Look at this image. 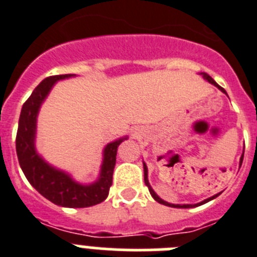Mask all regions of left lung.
<instances>
[{"mask_svg": "<svg viewBox=\"0 0 257 257\" xmlns=\"http://www.w3.org/2000/svg\"><path fill=\"white\" fill-rule=\"evenodd\" d=\"M199 74H202V77H203V79H206V81H207V82H210L211 85L216 86V87L219 88L220 91L224 92V94H225V95H228V94H226L225 90H224V88H222L221 86L217 85V83L215 82V81H213V79L211 78V77L208 76L207 73H199ZM242 161H243V154H242V157H240L239 165H242ZM143 167H144V181H145V185H147V187L149 188V193H151V196L153 197V198L156 199V201L158 202V203H161V205L169 206V207H176V208H192V207H197V206L205 205V203H207V202H210V201H212V199L216 198V197L219 196V194H220V193H217V194H215V196L210 197V198L205 199V201L199 202V203H194V205H174V203H169V202L163 201V199L161 198V197H158V194H157V193L154 192V190H153V188L151 187V184H149V180H148V167H147V165H145V162H143Z\"/></svg>", "mask_w": 257, "mask_h": 257, "instance_id": "obj_1", "label": "left lung"}]
</instances>
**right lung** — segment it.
<instances>
[{"label": "right lung", "instance_id": "right-lung-1", "mask_svg": "<svg viewBox=\"0 0 257 257\" xmlns=\"http://www.w3.org/2000/svg\"><path fill=\"white\" fill-rule=\"evenodd\" d=\"M76 74H60L45 78L23 104L17 134V154L27 180L40 194L61 207L82 208L97 205L108 197L112 187L118 145L128 139L122 136L108 143L103 149V162L94 183L82 184L74 180L67 171L50 165L36 149L37 117L41 105L58 81L72 78Z\"/></svg>", "mask_w": 257, "mask_h": 257}]
</instances>
